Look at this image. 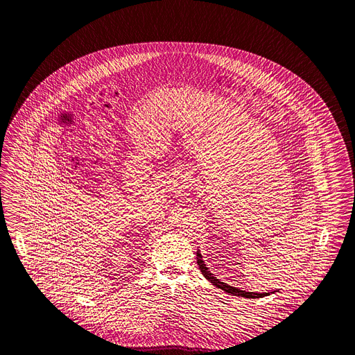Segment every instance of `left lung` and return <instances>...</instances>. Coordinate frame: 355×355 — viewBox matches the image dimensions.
I'll return each instance as SVG.
<instances>
[{
  "mask_svg": "<svg viewBox=\"0 0 355 355\" xmlns=\"http://www.w3.org/2000/svg\"><path fill=\"white\" fill-rule=\"evenodd\" d=\"M196 259H198V266H199V268H200L202 274L205 275V279L209 280L214 286H216L218 288H222V290H224V291H225V293H228V294H234V295H238V297H244V298L250 299L263 298V297L270 295L268 293H263V294L261 293V294H259V293H248V291H243L241 288L232 287V286H230V284H227V283H224V282H220V280L216 279V278L214 277V274H211V272L208 271V267H205V261L202 259V254H200V251H196Z\"/></svg>",
  "mask_w": 355,
  "mask_h": 355,
  "instance_id": "obj_1",
  "label": "left lung"
}]
</instances>
